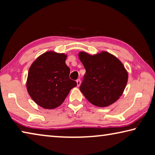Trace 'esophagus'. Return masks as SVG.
<instances>
[{"instance_id":"1","label":"esophagus","mask_w":155,"mask_h":155,"mask_svg":"<svg viewBox=\"0 0 155 155\" xmlns=\"http://www.w3.org/2000/svg\"><path fill=\"white\" fill-rule=\"evenodd\" d=\"M77 87H79L81 85V80L80 79L77 80Z\"/></svg>"}]
</instances>
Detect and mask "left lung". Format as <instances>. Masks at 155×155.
Returning <instances> with one entry per match:
<instances>
[{
	"label": "left lung",
	"mask_w": 155,
	"mask_h": 155,
	"mask_svg": "<svg viewBox=\"0 0 155 155\" xmlns=\"http://www.w3.org/2000/svg\"><path fill=\"white\" fill-rule=\"evenodd\" d=\"M78 57L86 70L80 90L87 101L99 107L117 101L128 81V72L122 63L106 51L94 55L80 52Z\"/></svg>",
	"instance_id": "obj_1"
}]
</instances>
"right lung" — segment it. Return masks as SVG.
Returning <instances> with one entry per match:
<instances>
[{
  "label": "right lung",
  "instance_id": "add662e5",
  "mask_svg": "<svg viewBox=\"0 0 155 155\" xmlns=\"http://www.w3.org/2000/svg\"><path fill=\"white\" fill-rule=\"evenodd\" d=\"M66 57L64 53L46 52L33 61L28 70V93L42 108L52 109L61 105L77 85L69 78L70 70L65 64Z\"/></svg>",
  "mask_w": 155,
  "mask_h": 155
}]
</instances>
